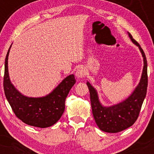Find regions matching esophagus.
Segmentation results:
<instances>
[{
  "label": "esophagus",
  "instance_id": "34e87169",
  "mask_svg": "<svg viewBox=\"0 0 154 154\" xmlns=\"http://www.w3.org/2000/svg\"><path fill=\"white\" fill-rule=\"evenodd\" d=\"M86 75V70L83 66H80L76 70L75 75L77 78H82Z\"/></svg>",
  "mask_w": 154,
  "mask_h": 154
}]
</instances>
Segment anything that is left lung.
I'll return each instance as SVG.
<instances>
[{
    "label": "left lung",
    "mask_w": 154,
    "mask_h": 154,
    "mask_svg": "<svg viewBox=\"0 0 154 154\" xmlns=\"http://www.w3.org/2000/svg\"><path fill=\"white\" fill-rule=\"evenodd\" d=\"M131 41L138 47L143 58V69L140 82L132 94L120 103L109 106H104L100 103L98 93L89 82V88L92 111L95 123L102 131L116 133L131 127L138 117L141 106L146 98L148 86L147 60L140 45L134 40L130 32H128Z\"/></svg>",
    "instance_id": "8db88e82"
}]
</instances>
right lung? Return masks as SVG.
Returning a JSON list of instances; mask_svg holds the SVG:
<instances>
[{
    "instance_id": "obj_1",
    "label": "right lung",
    "mask_w": 154,
    "mask_h": 154,
    "mask_svg": "<svg viewBox=\"0 0 154 154\" xmlns=\"http://www.w3.org/2000/svg\"><path fill=\"white\" fill-rule=\"evenodd\" d=\"M11 45L5 60L3 88L5 95L15 115L24 123L45 128L59 121L65 109V100L76 80L74 75L67 76L51 93L45 96L33 98L22 95L11 82L8 59Z\"/></svg>"
}]
</instances>
